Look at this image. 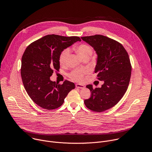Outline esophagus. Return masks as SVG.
<instances>
[{"label": "esophagus", "instance_id": "esophagus-1", "mask_svg": "<svg viewBox=\"0 0 152 152\" xmlns=\"http://www.w3.org/2000/svg\"><path fill=\"white\" fill-rule=\"evenodd\" d=\"M76 87L77 88H80V89H83L85 88V85L77 83V84H76Z\"/></svg>", "mask_w": 152, "mask_h": 152}]
</instances>
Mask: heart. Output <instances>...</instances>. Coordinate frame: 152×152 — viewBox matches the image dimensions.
Here are the masks:
<instances>
[{
	"mask_svg": "<svg viewBox=\"0 0 152 152\" xmlns=\"http://www.w3.org/2000/svg\"><path fill=\"white\" fill-rule=\"evenodd\" d=\"M77 52L79 55L83 58L86 56H90L93 53V49L86 44L80 45L77 47ZM70 55V50L69 49H64L60 54L59 62L62 65L66 64ZM88 72L87 69H77L73 70L70 75V77L76 80L81 81L83 80L84 74Z\"/></svg>",
	"mask_w": 152,
	"mask_h": 152,
	"instance_id": "1",
	"label": "heart"
}]
</instances>
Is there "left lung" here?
Segmentation results:
<instances>
[{
  "label": "left lung",
  "mask_w": 152,
  "mask_h": 152,
  "mask_svg": "<svg viewBox=\"0 0 152 152\" xmlns=\"http://www.w3.org/2000/svg\"><path fill=\"white\" fill-rule=\"evenodd\" d=\"M97 55L95 73L104 83L100 88L86 85L91 97L84 100L85 106L95 112H103L114 106L126 92L132 67L127 51L118 41L101 35L81 37Z\"/></svg>",
  "instance_id": "left-lung-1"
}]
</instances>
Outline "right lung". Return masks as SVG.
Segmentation results:
<instances>
[{"instance_id":"add662e5","label":"right lung","mask_w":152,"mask_h":152,"mask_svg":"<svg viewBox=\"0 0 152 152\" xmlns=\"http://www.w3.org/2000/svg\"><path fill=\"white\" fill-rule=\"evenodd\" d=\"M78 41H81L79 37L48 35L26 49L21 58V79L29 96L41 107L56 109L75 88L73 82L65 80L59 84L52 81L50 77L54 70L59 69L61 53Z\"/></svg>"}]
</instances>
